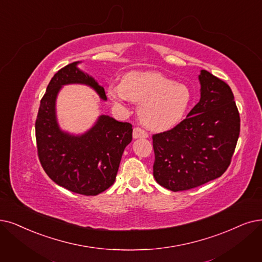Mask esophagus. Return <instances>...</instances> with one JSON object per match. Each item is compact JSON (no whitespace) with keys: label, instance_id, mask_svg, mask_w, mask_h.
<instances>
[{"label":"esophagus","instance_id":"1","mask_svg":"<svg viewBox=\"0 0 262 262\" xmlns=\"http://www.w3.org/2000/svg\"><path fill=\"white\" fill-rule=\"evenodd\" d=\"M147 137H148L147 132H145L144 130H142L140 128H134L133 129V139H145Z\"/></svg>","mask_w":262,"mask_h":262}]
</instances>
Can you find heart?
<instances>
[{
	"instance_id": "1",
	"label": "heart",
	"mask_w": 262,
	"mask_h": 262,
	"mask_svg": "<svg viewBox=\"0 0 262 262\" xmlns=\"http://www.w3.org/2000/svg\"><path fill=\"white\" fill-rule=\"evenodd\" d=\"M107 96L117 104L140 103L138 114L142 123L155 131L179 124L192 101V92L187 85L156 72H130L121 82L110 83Z\"/></svg>"
}]
</instances>
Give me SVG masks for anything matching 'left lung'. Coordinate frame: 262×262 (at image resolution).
Listing matches in <instances>:
<instances>
[{"mask_svg": "<svg viewBox=\"0 0 262 262\" xmlns=\"http://www.w3.org/2000/svg\"><path fill=\"white\" fill-rule=\"evenodd\" d=\"M198 78L200 101L187 118L152 137L155 180L175 192L222 176L239 135V115L231 88L206 70H201Z\"/></svg>", "mask_w": 262, "mask_h": 262, "instance_id": "obj_1", "label": "left lung"}]
</instances>
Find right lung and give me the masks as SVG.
I'll list each match as a JSON object with an SVG mask.
<instances>
[{
    "instance_id": "add662e5",
    "label": "right lung",
    "mask_w": 262,
    "mask_h": 262,
    "mask_svg": "<svg viewBox=\"0 0 262 262\" xmlns=\"http://www.w3.org/2000/svg\"><path fill=\"white\" fill-rule=\"evenodd\" d=\"M73 62L59 70L48 83L35 122L41 166L57 185L79 194L97 195L116 180L124 148L132 141V125L100 115L87 131L75 134L60 127L57 98L68 85H85L106 101L98 80Z\"/></svg>"
}]
</instances>
